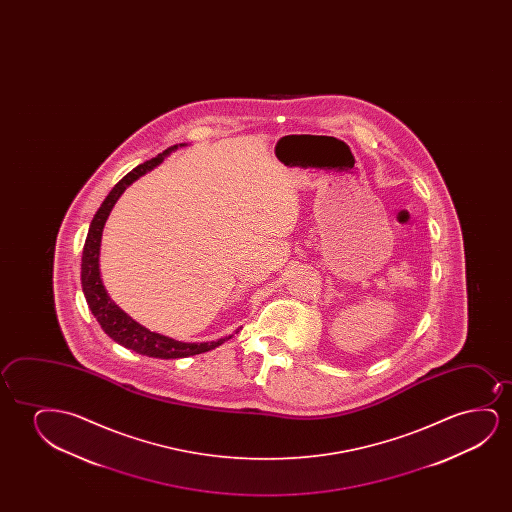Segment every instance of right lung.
<instances>
[{"label":"right lung","instance_id":"1","mask_svg":"<svg viewBox=\"0 0 512 512\" xmlns=\"http://www.w3.org/2000/svg\"><path fill=\"white\" fill-rule=\"evenodd\" d=\"M178 147H185V143L166 148L154 159L136 166L110 190V194L106 196L105 201L92 218L91 227H89L87 239H85L84 252H82V290H84L85 301L89 304L92 315L98 320L101 329L105 330L115 343L122 344L127 350L136 351V353L147 355V357L166 358V360L190 357V355H199L204 351L213 350L225 343L227 339H231L232 336H225L218 341H210V343H182V341H176L171 337L145 329L140 323L134 322L133 318L124 313L110 299V295L106 294L105 285L99 276V248H101V236H103L106 218L117 203V199L122 196V192L134 180H138L147 171L159 166L164 161V157H168Z\"/></svg>","mask_w":512,"mask_h":512}]
</instances>
